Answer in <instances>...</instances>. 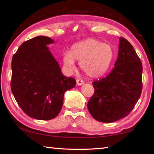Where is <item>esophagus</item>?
<instances>
[{
    "instance_id": "esophagus-1",
    "label": "esophagus",
    "mask_w": 154,
    "mask_h": 154,
    "mask_svg": "<svg viewBox=\"0 0 154 154\" xmlns=\"http://www.w3.org/2000/svg\"><path fill=\"white\" fill-rule=\"evenodd\" d=\"M76 83H77V85H82L83 84V82L82 80H80V79H77L76 80Z\"/></svg>"
}]
</instances>
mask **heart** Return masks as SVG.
Returning a JSON list of instances; mask_svg holds the SVG:
<instances>
[{
  "mask_svg": "<svg viewBox=\"0 0 154 154\" xmlns=\"http://www.w3.org/2000/svg\"><path fill=\"white\" fill-rule=\"evenodd\" d=\"M114 54L113 48L110 44L90 38L72 45L71 51L64 54L63 62L68 69L73 70L75 60L79 62L81 69L87 76L98 78L108 71Z\"/></svg>",
  "mask_w": 154,
  "mask_h": 154,
  "instance_id": "1",
  "label": "heart"
}]
</instances>
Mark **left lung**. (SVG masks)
I'll return each instance as SVG.
<instances>
[{
  "label": "left lung",
  "instance_id": "8db88e82",
  "mask_svg": "<svg viewBox=\"0 0 154 154\" xmlns=\"http://www.w3.org/2000/svg\"><path fill=\"white\" fill-rule=\"evenodd\" d=\"M142 63L132 45L119 38L118 56L106 77L92 83L94 93L88 103L96 120L111 123L128 115L142 91Z\"/></svg>",
  "mask_w": 154,
  "mask_h": 154
}]
</instances>
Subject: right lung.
Returning a JSON list of instances; mask_svg holds the SVG:
<instances>
[{
    "instance_id": "right-lung-1",
    "label": "right lung",
    "mask_w": 154,
    "mask_h": 154,
    "mask_svg": "<svg viewBox=\"0 0 154 154\" xmlns=\"http://www.w3.org/2000/svg\"><path fill=\"white\" fill-rule=\"evenodd\" d=\"M54 41L38 36L23 43L12 58L11 88L26 114L34 119L49 120L61 111L66 91L76 81L62 73L48 47Z\"/></svg>"
}]
</instances>
